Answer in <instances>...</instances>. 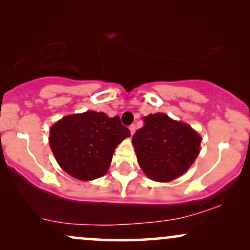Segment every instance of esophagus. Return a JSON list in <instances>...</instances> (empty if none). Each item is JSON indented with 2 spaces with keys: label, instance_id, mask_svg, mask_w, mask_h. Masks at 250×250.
<instances>
[{
  "label": "esophagus",
  "instance_id": "1",
  "mask_svg": "<svg viewBox=\"0 0 250 250\" xmlns=\"http://www.w3.org/2000/svg\"><path fill=\"white\" fill-rule=\"evenodd\" d=\"M129 130H130V133H131V135H134V133H135V130H136V127H135V125H131L130 127H129Z\"/></svg>",
  "mask_w": 250,
  "mask_h": 250
}]
</instances>
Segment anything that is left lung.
Wrapping results in <instances>:
<instances>
[{"label":"left lung","mask_w":250,"mask_h":250,"mask_svg":"<svg viewBox=\"0 0 250 250\" xmlns=\"http://www.w3.org/2000/svg\"><path fill=\"white\" fill-rule=\"evenodd\" d=\"M201 141L190 125L163 113L143 117V127L133 136L139 166L156 182H170L187 173L199 156Z\"/></svg>","instance_id":"left-lung-1"}]
</instances>
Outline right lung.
<instances>
[{"instance_id": "right-lung-1", "label": "right lung", "mask_w": 250, "mask_h": 250, "mask_svg": "<svg viewBox=\"0 0 250 250\" xmlns=\"http://www.w3.org/2000/svg\"><path fill=\"white\" fill-rule=\"evenodd\" d=\"M129 136L119 116L88 110L54 123L49 146L62 170L80 181H93L107 174L115 148Z\"/></svg>"}]
</instances>
